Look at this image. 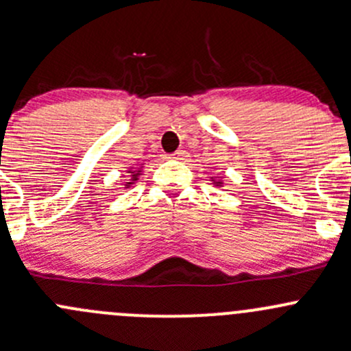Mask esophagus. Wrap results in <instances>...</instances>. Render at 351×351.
I'll list each match as a JSON object with an SVG mask.
<instances>
[{
  "label": "esophagus",
  "instance_id": "1",
  "mask_svg": "<svg viewBox=\"0 0 351 351\" xmlns=\"http://www.w3.org/2000/svg\"><path fill=\"white\" fill-rule=\"evenodd\" d=\"M185 149H183V147H180V149H176L175 153L173 154H169V156L173 158V160H183V158H185Z\"/></svg>",
  "mask_w": 351,
  "mask_h": 351
}]
</instances>
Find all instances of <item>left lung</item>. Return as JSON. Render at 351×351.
I'll list each match as a JSON object with an SVG mask.
<instances>
[{"mask_svg": "<svg viewBox=\"0 0 351 351\" xmlns=\"http://www.w3.org/2000/svg\"><path fill=\"white\" fill-rule=\"evenodd\" d=\"M219 183H220V182H219Z\"/></svg>", "mask_w": 351, "mask_h": 351, "instance_id": "obj_1", "label": "left lung"}]
</instances>
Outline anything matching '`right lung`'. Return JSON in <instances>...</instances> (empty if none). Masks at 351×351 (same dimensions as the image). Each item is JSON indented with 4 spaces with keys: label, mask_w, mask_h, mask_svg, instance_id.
I'll return each instance as SVG.
<instances>
[{
    "label": "right lung",
    "mask_w": 351,
    "mask_h": 351,
    "mask_svg": "<svg viewBox=\"0 0 351 351\" xmlns=\"http://www.w3.org/2000/svg\"><path fill=\"white\" fill-rule=\"evenodd\" d=\"M138 175H139V173H134V175H132V180H136V178H138Z\"/></svg>",
    "instance_id": "add662e5"
}]
</instances>
